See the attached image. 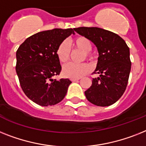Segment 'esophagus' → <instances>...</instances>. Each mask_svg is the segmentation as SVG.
Segmentation results:
<instances>
[{
    "label": "esophagus",
    "mask_w": 146,
    "mask_h": 146,
    "mask_svg": "<svg viewBox=\"0 0 146 146\" xmlns=\"http://www.w3.org/2000/svg\"><path fill=\"white\" fill-rule=\"evenodd\" d=\"M78 80H80V78H72V79H71V80H72V82L78 81Z\"/></svg>",
    "instance_id": "1"
}]
</instances>
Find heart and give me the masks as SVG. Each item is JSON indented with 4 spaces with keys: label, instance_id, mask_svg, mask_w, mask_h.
I'll list each match as a JSON object with an SVG mask.
<instances>
[{
    "label": "heart",
    "instance_id": "obj_1",
    "mask_svg": "<svg viewBox=\"0 0 146 146\" xmlns=\"http://www.w3.org/2000/svg\"><path fill=\"white\" fill-rule=\"evenodd\" d=\"M72 44L74 48L78 49L84 52L82 59L92 61L95 60V54L91 52L92 43L87 37L79 36L72 39ZM56 55L59 61L62 63H66L70 57V47L68 42L62 41L56 48ZM90 71V66L86 63H73L70 62L65 65L62 68V74L65 77L69 78H79L84 74H87Z\"/></svg>",
    "mask_w": 146,
    "mask_h": 146
}]
</instances>
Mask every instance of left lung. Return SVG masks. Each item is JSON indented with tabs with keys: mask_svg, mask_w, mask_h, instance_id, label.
I'll return each instance as SVG.
<instances>
[{
	"mask_svg": "<svg viewBox=\"0 0 146 146\" xmlns=\"http://www.w3.org/2000/svg\"><path fill=\"white\" fill-rule=\"evenodd\" d=\"M74 31L90 38L99 54L93 72L99 77L92 79V86L85 91V96L95 105H112L121 97L127 87L131 68L129 48L119 35L104 29L81 27Z\"/></svg>",
	"mask_w": 146,
	"mask_h": 146,
	"instance_id": "obj_1",
	"label": "left lung"
}]
</instances>
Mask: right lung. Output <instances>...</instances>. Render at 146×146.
I'll list each match as a JSON object with an SVG mask.
<instances>
[{"label": "right lung", "mask_w": 146, "mask_h": 146, "mask_svg": "<svg viewBox=\"0 0 146 146\" xmlns=\"http://www.w3.org/2000/svg\"><path fill=\"white\" fill-rule=\"evenodd\" d=\"M74 33L73 29L55 28L28 37L16 51L15 70L23 92L40 106L55 105L65 98L72 81L59 75L62 67L56 55L60 42Z\"/></svg>", "instance_id": "1"}]
</instances>
